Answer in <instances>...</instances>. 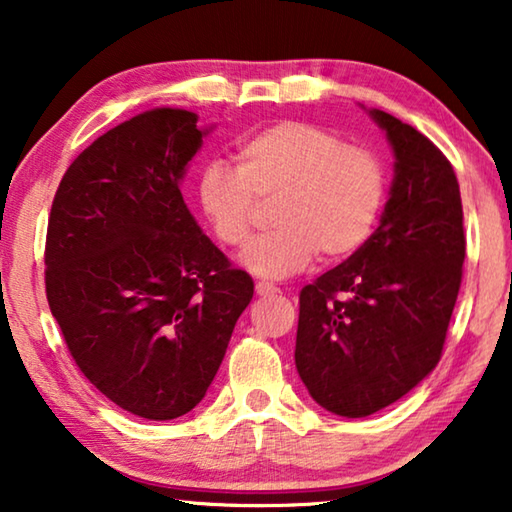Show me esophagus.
Wrapping results in <instances>:
<instances>
[{"label": "esophagus", "instance_id": "1", "mask_svg": "<svg viewBox=\"0 0 512 512\" xmlns=\"http://www.w3.org/2000/svg\"><path fill=\"white\" fill-rule=\"evenodd\" d=\"M255 291H257V296H275L280 289L275 285H269V282H257Z\"/></svg>", "mask_w": 512, "mask_h": 512}]
</instances>
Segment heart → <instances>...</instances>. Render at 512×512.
<instances>
[{
    "instance_id": "obj_1",
    "label": "heart",
    "mask_w": 512,
    "mask_h": 512,
    "mask_svg": "<svg viewBox=\"0 0 512 512\" xmlns=\"http://www.w3.org/2000/svg\"><path fill=\"white\" fill-rule=\"evenodd\" d=\"M385 198V168L376 152L305 120H280L246 136L237 166L214 159L202 168L198 200L221 243L250 241L259 205H271L269 234L246 253L264 278H287L316 255L339 262L369 239Z\"/></svg>"
}]
</instances>
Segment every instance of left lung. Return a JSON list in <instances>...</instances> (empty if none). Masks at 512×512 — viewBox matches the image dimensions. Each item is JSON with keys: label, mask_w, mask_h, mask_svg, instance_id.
<instances>
[{"label": "left lung", "mask_w": 512, "mask_h": 512, "mask_svg": "<svg viewBox=\"0 0 512 512\" xmlns=\"http://www.w3.org/2000/svg\"><path fill=\"white\" fill-rule=\"evenodd\" d=\"M394 150L376 232L300 291L296 369L339 417H369L417 387L442 358L465 262L460 186L442 150L371 109Z\"/></svg>", "instance_id": "8db88e82"}]
</instances>
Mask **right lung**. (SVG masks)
<instances>
[{
    "mask_svg": "<svg viewBox=\"0 0 512 512\" xmlns=\"http://www.w3.org/2000/svg\"><path fill=\"white\" fill-rule=\"evenodd\" d=\"M184 109L109 129L56 189L47 303L81 373L120 408L177 419L207 394L253 278L202 234L182 198L205 132Z\"/></svg>",
    "mask_w": 512,
    "mask_h": 512,
    "instance_id": "obj_1",
    "label": "right lung"
}]
</instances>
